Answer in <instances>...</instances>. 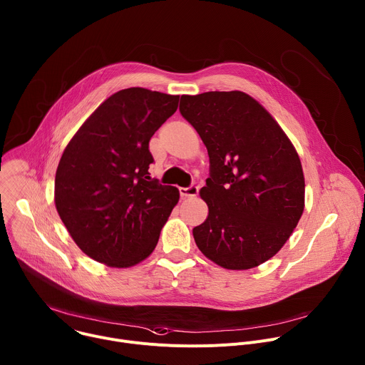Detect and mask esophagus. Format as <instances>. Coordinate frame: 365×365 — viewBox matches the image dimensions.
Segmentation results:
<instances>
[{
    "instance_id": "obj_1",
    "label": "esophagus",
    "mask_w": 365,
    "mask_h": 365,
    "mask_svg": "<svg viewBox=\"0 0 365 365\" xmlns=\"http://www.w3.org/2000/svg\"><path fill=\"white\" fill-rule=\"evenodd\" d=\"M179 192H180L182 197H195L197 195L199 189H197V186H189V187H180Z\"/></svg>"
}]
</instances>
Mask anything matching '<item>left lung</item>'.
Here are the masks:
<instances>
[{
	"label": "left lung",
	"mask_w": 365,
	"mask_h": 365,
	"mask_svg": "<svg viewBox=\"0 0 365 365\" xmlns=\"http://www.w3.org/2000/svg\"><path fill=\"white\" fill-rule=\"evenodd\" d=\"M179 110L210 162L199 192L209 213L193 227L197 248L225 269L259 267L281 251L305 207L292 142L259 101L239 90L185 94Z\"/></svg>",
	"instance_id": "left-lung-1"
}]
</instances>
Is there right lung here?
<instances>
[{"instance_id": "add662e5", "label": "right lung", "mask_w": 365, "mask_h": 365, "mask_svg": "<svg viewBox=\"0 0 365 365\" xmlns=\"http://www.w3.org/2000/svg\"><path fill=\"white\" fill-rule=\"evenodd\" d=\"M179 96L142 87L106 98L66 146L54 183L56 209L76 245L111 268H130L156 248L179 189L150 180L149 142Z\"/></svg>"}]
</instances>
